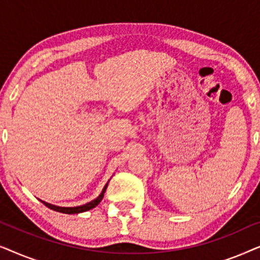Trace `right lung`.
I'll return each mask as SVG.
<instances>
[{
  "mask_svg": "<svg viewBox=\"0 0 260 260\" xmlns=\"http://www.w3.org/2000/svg\"><path fill=\"white\" fill-rule=\"evenodd\" d=\"M106 187H108V183L105 184L104 188H103L101 195H99L97 199H94L93 201L88 202V204H86V205L78 206V207H59V206H54V205L47 204V202H45V201H41V202L46 206V207L51 208V209H53V211H55V212L65 213V214H78V213H83V212L90 211V209L94 208L95 206L99 205V202L103 200V198H104V193H105V190H106Z\"/></svg>",
  "mask_w": 260,
  "mask_h": 260,
  "instance_id": "1",
  "label": "right lung"
}]
</instances>
